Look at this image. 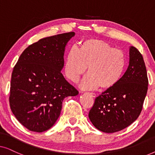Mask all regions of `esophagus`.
<instances>
[{"label": "esophagus", "instance_id": "1", "mask_svg": "<svg viewBox=\"0 0 155 155\" xmlns=\"http://www.w3.org/2000/svg\"><path fill=\"white\" fill-rule=\"evenodd\" d=\"M87 94H89L90 95L91 97H96V94H95V93H93V92H87Z\"/></svg>", "mask_w": 155, "mask_h": 155}]
</instances>
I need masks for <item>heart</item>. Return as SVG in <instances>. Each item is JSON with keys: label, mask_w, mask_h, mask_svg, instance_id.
Here are the masks:
<instances>
[{"label": "heart", "mask_w": 155, "mask_h": 155, "mask_svg": "<svg viewBox=\"0 0 155 155\" xmlns=\"http://www.w3.org/2000/svg\"><path fill=\"white\" fill-rule=\"evenodd\" d=\"M126 65V55L121 50L103 40L90 39L82 41L78 50H69L64 73L68 79L76 82L88 68L89 74L82 80V88L90 90L101 86L110 90L120 82Z\"/></svg>", "instance_id": "1"}]
</instances>
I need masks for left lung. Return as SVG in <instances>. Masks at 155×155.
<instances>
[{"label":"left lung","instance_id":"obj_1","mask_svg":"<svg viewBox=\"0 0 155 155\" xmlns=\"http://www.w3.org/2000/svg\"><path fill=\"white\" fill-rule=\"evenodd\" d=\"M128 69L120 82L95 99L89 118L98 130L118 132L130 126L138 118L147 92L148 78L140 52L130 48Z\"/></svg>","mask_w":155,"mask_h":155}]
</instances>
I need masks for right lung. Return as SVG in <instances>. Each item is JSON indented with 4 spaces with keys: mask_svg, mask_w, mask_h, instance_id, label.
Segmentation results:
<instances>
[{
    "mask_svg": "<svg viewBox=\"0 0 155 155\" xmlns=\"http://www.w3.org/2000/svg\"><path fill=\"white\" fill-rule=\"evenodd\" d=\"M75 32L44 38L20 55L12 73L10 107L28 130L41 133L51 128L60 116L65 97L78 91L63 77L64 51Z\"/></svg>",
    "mask_w": 155,
    "mask_h": 155,
    "instance_id": "add662e5",
    "label": "right lung"
}]
</instances>
